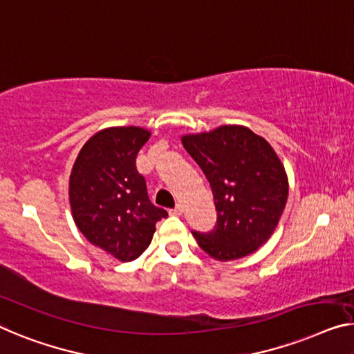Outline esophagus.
Returning a JSON list of instances; mask_svg holds the SVG:
<instances>
[{
  "mask_svg": "<svg viewBox=\"0 0 354 354\" xmlns=\"http://www.w3.org/2000/svg\"><path fill=\"white\" fill-rule=\"evenodd\" d=\"M170 214H175V216L183 214V205H181V203H178L175 208H171V209H170Z\"/></svg>",
  "mask_w": 354,
  "mask_h": 354,
  "instance_id": "1",
  "label": "esophagus"
}]
</instances>
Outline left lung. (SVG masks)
<instances>
[{
    "label": "left lung",
    "mask_w": 354,
    "mask_h": 354,
    "mask_svg": "<svg viewBox=\"0 0 354 354\" xmlns=\"http://www.w3.org/2000/svg\"><path fill=\"white\" fill-rule=\"evenodd\" d=\"M213 191L216 225L192 232L216 261H235L270 239L288 200V176L277 152L248 127L221 125L181 138Z\"/></svg>",
    "instance_id": "8db88e82"
}]
</instances>
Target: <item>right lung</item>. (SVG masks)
I'll list each match as a JSON object with an SVG mask.
<instances>
[{"label":"right lung","mask_w":354,"mask_h":354,"mask_svg":"<svg viewBox=\"0 0 354 354\" xmlns=\"http://www.w3.org/2000/svg\"><path fill=\"white\" fill-rule=\"evenodd\" d=\"M151 133L141 127H111L82 146L70 176L73 219L92 245L122 262L151 245L156 223L167 218L147 197L136 170L138 151Z\"/></svg>","instance_id":"obj_1"}]
</instances>
